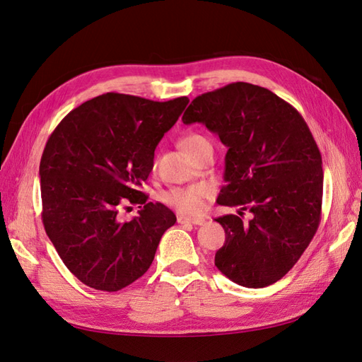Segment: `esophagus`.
<instances>
[{"label": "esophagus", "instance_id": "1", "mask_svg": "<svg viewBox=\"0 0 362 362\" xmlns=\"http://www.w3.org/2000/svg\"><path fill=\"white\" fill-rule=\"evenodd\" d=\"M179 223H191V225H203L205 223V218H191V217H185V216H179L177 217Z\"/></svg>", "mask_w": 362, "mask_h": 362}]
</instances>
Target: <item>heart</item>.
<instances>
[{
	"label": "heart",
	"instance_id": "heart-1",
	"mask_svg": "<svg viewBox=\"0 0 362 362\" xmlns=\"http://www.w3.org/2000/svg\"><path fill=\"white\" fill-rule=\"evenodd\" d=\"M208 142L205 136L199 133H188L185 134L179 145L185 153L192 151L194 148ZM211 196V191L203 187V185H196V187L189 188H173L162 194V200L177 211L183 212V214H200L206 206V199Z\"/></svg>",
	"mask_w": 362,
	"mask_h": 362
}]
</instances>
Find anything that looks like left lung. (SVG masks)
Returning a JSON list of instances; mask_svg holds the SVG:
<instances>
[{
  "mask_svg": "<svg viewBox=\"0 0 362 362\" xmlns=\"http://www.w3.org/2000/svg\"><path fill=\"white\" fill-rule=\"evenodd\" d=\"M182 120L203 124L228 148L217 203L240 209L216 218L226 234L217 269L251 289L281 280L321 218L322 160L308 124L275 93L247 82L197 96Z\"/></svg>",
  "mask_w": 362,
  "mask_h": 362,
  "instance_id": "8db88e82",
  "label": "left lung"
}]
</instances>
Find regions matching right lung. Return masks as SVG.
I'll return each mask as SVG.
<instances>
[{
	"mask_svg": "<svg viewBox=\"0 0 362 362\" xmlns=\"http://www.w3.org/2000/svg\"><path fill=\"white\" fill-rule=\"evenodd\" d=\"M188 102L107 93L71 110L45 144V233L69 271L93 289L116 292L141 278L175 223L174 212L146 202L139 187L153 170L157 144ZM125 202L143 205L132 222L117 217Z\"/></svg>",
	"mask_w": 362,
	"mask_h": 362,
	"instance_id": "1",
	"label": "right lung"
}]
</instances>
